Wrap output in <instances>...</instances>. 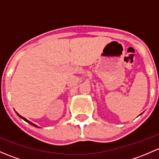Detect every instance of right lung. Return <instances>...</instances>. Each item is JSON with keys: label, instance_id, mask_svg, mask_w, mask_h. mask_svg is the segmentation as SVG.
Masks as SVG:
<instances>
[{"label": "right lung", "instance_id": "right-lung-1", "mask_svg": "<svg viewBox=\"0 0 159 159\" xmlns=\"http://www.w3.org/2000/svg\"><path fill=\"white\" fill-rule=\"evenodd\" d=\"M16 114H17V115H18V116H20V118H21V119H23V120H25V121H26V122H27V123H30V125H32V126H36V127H39V126H36V125H35V124H34V123H31V122H30V121H29V120H26V119H25V118H24V117H23V116H20V115H19V114H18V113H16Z\"/></svg>", "mask_w": 159, "mask_h": 159}]
</instances>
